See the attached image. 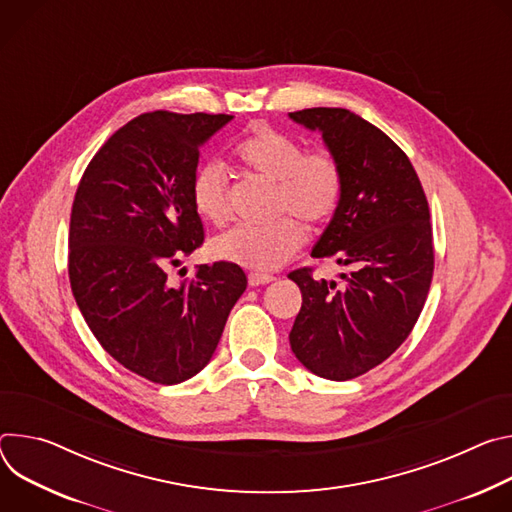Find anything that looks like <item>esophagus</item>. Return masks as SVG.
Segmentation results:
<instances>
[{
	"mask_svg": "<svg viewBox=\"0 0 512 512\" xmlns=\"http://www.w3.org/2000/svg\"><path fill=\"white\" fill-rule=\"evenodd\" d=\"M272 280H274L272 274H262V272H250V274H248V285H250V287L268 285V282H272Z\"/></svg>",
	"mask_w": 512,
	"mask_h": 512,
	"instance_id": "34e87169",
	"label": "esophagus"
}]
</instances>
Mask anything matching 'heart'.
Wrapping results in <instances>:
<instances>
[{
    "mask_svg": "<svg viewBox=\"0 0 512 512\" xmlns=\"http://www.w3.org/2000/svg\"><path fill=\"white\" fill-rule=\"evenodd\" d=\"M236 156L250 173L274 183V211L291 213L309 227L327 223L344 195L342 166L327 150H305L299 140L270 126L244 138ZM191 201L201 217L223 225L232 217L230 183L219 162L201 164L191 181ZM282 215L268 225H238L213 242L221 260L252 270H276L305 244L301 222Z\"/></svg>",
    "mask_w": 512,
    "mask_h": 512,
    "instance_id": "obj_1",
    "label": "heart"
}]
</instances>
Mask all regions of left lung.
Wrapping results in <instances>:
<instances>
[{
  "mask_svg": "<svg viewBox=\"0 0 512 512\" xmlns=\"http://www.w3.org/2000/svg\"><path fill=\"white\" fill-rule=\"evenodd\" d=\"M291 120L319 130L342 166L344 195L311 256L350 272L315 280L289 274L303 305L291 350L313 374L352 380L382 364L413 331L433 278L429 205L409 156L382 130L344 107H311Z\"/></svg>",
  "mask_w": 512,
  "mask_h": 512,
  "instance_id": "left-lung-1",
  "label": "left lung"
}]
</instances>
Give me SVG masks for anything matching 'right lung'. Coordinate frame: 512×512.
I'll return each instance as SVG.
<instances>
[{
  "instance_id": "right-lung-1",
  "label": "right lung",
  "mask_w": 512,
  "mask_h": 512,
  "mask_svg": "<svg viewBox=\"0 0 512 512\" xmlns=\"http://www.w3.org/2000/svg\"><path fill=\"white\" fill-rule=\"evenodd\" d=\"M232 118L142 113L99 148L75 193V301L103 350L156 384L185 382L209 364L248 285L234 262L201 264L179 287L168 280L205 238L191 201L199 148Z\"/></svg>"
}]
</instances>
